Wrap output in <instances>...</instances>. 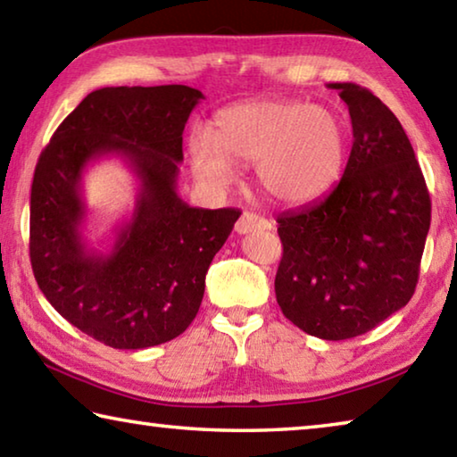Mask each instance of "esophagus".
Instances as JSON below:
<instances>
[{
    "label": "esophagus",
    "instance_id": "esophagus-1",
    "mask_svg": "<svg viewBox=\"0 0 457 457\" xmlns=\"http://www.w3.org/2000/svg\"><path fill=\"white\" fill-rule=\"evenodd\" d=\"M270 228H272V223L252 212H244L242 215H239V220L236 221L237 234H252V231H256V229H270Z\"/></svg>",
    "mask_w": 457,
    "mask_h": 457
}]
</instances>
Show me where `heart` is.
I'll use <instances>...</instances> for the list:
<instances>
[{"instance_id":"obj_1","label":"heart","mask_w":457,"mask_h":457,"mask_svg":"<svg viewBox=\"0 0 457 457\" xmlns=\"http://www.w3.org/2000/svg\"><path fill=\"white\" fill-rule=\"evenodd\" d=\"M349 130L327 106L303 100L260 98L231 104L215 114L212 137L189 138V165L195 179L226 189L234 165H256L266 195L282 205H308L335 187L345 171Z\"/></svg>"}]
</instances>
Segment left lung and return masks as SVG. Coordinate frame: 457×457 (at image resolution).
Wrapping results in <instances>:
<instances>
[{
    "label": "left lung",
    "instance_id": "obj_1",
    "mask_svg": "<svg viewBox=\"0 0 457 457\" xmlns=\"http://www.w3.org/2000/svg\"><path fill=\"white\" fill-rule=\"evenodd\" d=\"M349 106L353 149L322 199L278 215L284 253L276 300L324 340L373 330L403 308L420 278L431 201L403 127L373 92L328 84Z\"/></svg>",
    "mask_w": 457,
    "mask_h": 457
}]
</instances>
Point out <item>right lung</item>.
Returning <instances> with one entry per match:
<instances>
[{
  "instance_id": "obj_1",
  "label": "right lung",
  "mask_w": 457,
  "mask_h": 457,
  "mask_svg": "<svg viewBox=\"0 0 457 457\" xmlns=\"http://www.w3.org/2000/svg\"><path fill=\"white\" fill-rule=\"evenodd\" d=\"M205 96L183 84L98 88L62 120L37 159L29 260L48 303L112 349H149L189 327L205 274L239 210H204L177 193L183 129ZM119 156L139 183L136 207L106 253L83 239L81 177Z\"/></svg>"
}]
</instances>
